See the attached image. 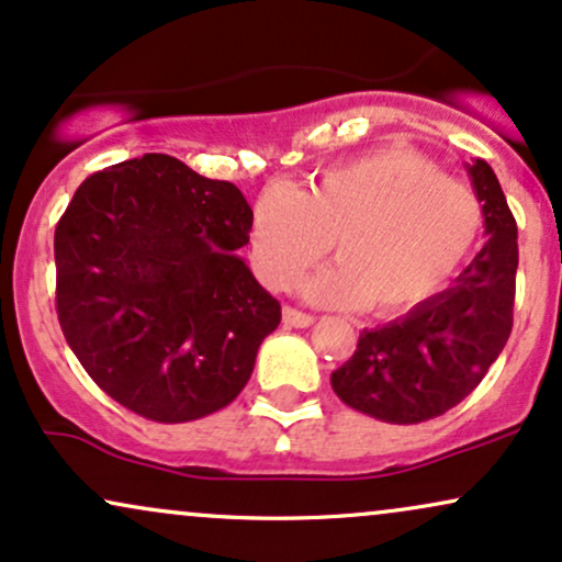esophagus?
Segmentation results:
<instances>
[{
    "label": "esophagus",
    "instance_id": "obj_1",
    "mask_svg": "<svg viewBox=\"0 0 562 562\" xmlns=\"http://www.w3.org/2000/svg\"><path fill=\"white\" fill-rule=\"evenodd\" d=\"M283 323L292 328H307V326H313L315 318L307 313H300V310H294V307H283Z\"/></svg>",
    "mask_w": 562,
    "mask_h": 562
}]
</instances>
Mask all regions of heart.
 <instances>
[{
	"instance_id": "obj_1",
	"label": "heart",
	"mask_w": 562,
	"mask_h": 562,
	"mask_svg": "<svg viewBox=\"0 0 562 562\" xmlns=\"http://www.w3.org/2000/svg\"><path fill=\"white\" fill-rule=\"evenodd\" d=\"M479 194L437 162L405 147L368 151L323 170L296 191L270 183L252 210L262 281L289 286L334 249L339 262L313 276L305 294L321 305L366 307L394 318L424 305L476 247Z\"/></svg>"
}]
</instances>
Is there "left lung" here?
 <instances>
[{
	"instance_id": "1",
	"label": "left lung",
	"mask_w": 562,
	"mask_h": 562,
	"mask_svg": "<svg viewBox=\"0 0 562 562\" xmlns=\"http://www.w3.org/2000/svg\"><path fill=\"white\" fill-rule=\"evenodd\" d=\"M465 168L484 210V247L450 289L386 326L366 328L352 358L331 373L336 397L384 424H424L460 405L510 336L516 217L490 162Z\"/></svg>"
}]
</instances>
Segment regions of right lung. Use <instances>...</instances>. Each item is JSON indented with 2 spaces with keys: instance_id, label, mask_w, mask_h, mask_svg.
I'll return each instance as SVG.
<instances>
[{
  "instance_id": "obj_1",
  "label": "right lung",
  "mask_w": 562,
  "mask_h": 562,
  "mask_svg": "<svg viewBox=\"0 0 562 562\" xmlns=\"http://www.w3.org/2000/svg\"><path fill=\"white\" fill-rule=\"evenodd\" d=\"M252 207L170 155L89 176L55 231L57 318L94 384L187 424L239 397L281 305L244 257Z\"/></svg>"
}]
</instances>
